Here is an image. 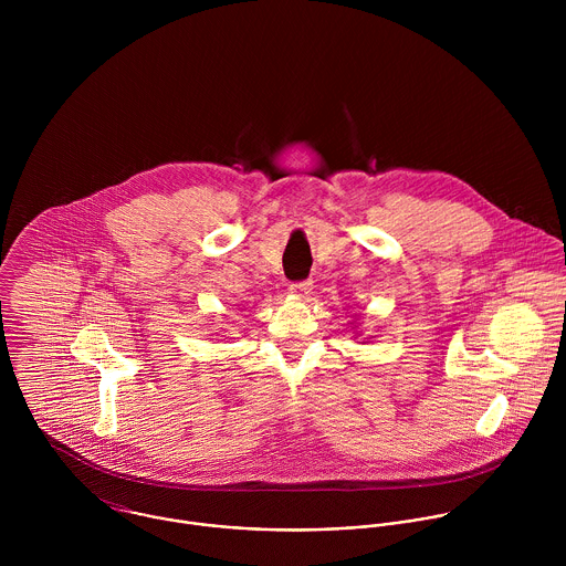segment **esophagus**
<instances>
[{
  "mask_svg": "<svg viewBox=\"0 0 566 566\" xmlns=\"http://www.w3.org/2000/svg\"><path fill=\"white\" fill-rule=\"evenodd\" d=\"M312 281H301V283H292L290 285V292L296 296V298H307L312 294Z\"/></svg>",
  "mask_w": 566,
  "mask_h": 566,
  "instance_id": "34e87169",
  "label": "esophagus"
}]
</instances>
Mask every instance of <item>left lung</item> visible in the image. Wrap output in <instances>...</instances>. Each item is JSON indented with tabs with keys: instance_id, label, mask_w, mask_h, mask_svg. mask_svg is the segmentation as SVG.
Wrapping results in <instances>:
<instances>
[{
	"instance_id": "obj_1",
	"label": "left lung",
	"mask_w": 566,
	"mask_h": 566,
	"mask_svg": "<svg viewBox=\"0 0 566 566\" xmlns=\"http://www.w3.org/2000/svg\"><path fill=\"white\" fill-rule=\"evenodd\" d=\"M373 337H375V335H373ZM361 344H364V342H361Z\"/></svg>"
}]
</instances>
